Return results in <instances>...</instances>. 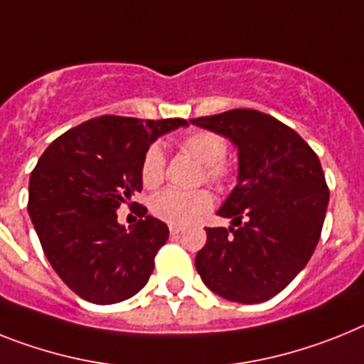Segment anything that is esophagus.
Returning a JSON list of instances; mask_svg holds the SVG:
<instances>
[{
    "label": "esophagus",
    "instance_id": "1",
    "mask_svg": "<svg viewBox=\"0 0 364 364\" xmlns=\"http://www.w3.org/2000/svg\"><path fill=\"white\" fill-rule=\"evenodd\" d=\"M169 232H171V235L180 234V232H182V226H178V225H171V226H169Z\"/></svg>",
    "mask_w": 364,
    "mask_h": 364
}]
</instances>
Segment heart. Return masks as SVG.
Masks as SVG:
<instances>
[{
  "mask_svg": "<svg viewBox=\"0 0 364 364\" xmlns=\"http://www.w3.org/2000/svg\"><path fill=\"white\" fill-rule=\"evenodd\" d=\"M180 149L203 164L200 178L223 188L232 176L230 166L225 161L228 144L223 136L215 134L212 130H195L180 139ZM139 175L145 188H156L161 184L166 175V158L158 145H151L145 151L139 166ZM212 195L206 189L182 191V189L169 188L151 198V210L158 219L171 225H188L206 213L212 208Z\"/></svg>",
  "mask_w": 364,
  "mask_h": 364,
  "instance_id": "1",
  "label": "heart"
}]
</instances>
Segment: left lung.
<instances>
[{
    "mask_svg": "<svg viewBox=\"0 0 364 364\" xmlns=\"http://www.w3.org/2000/svg\"><path fill=\"white\" fill-rule=\"evenodd\" d=\"M191 123L237 147V184L220 206L228 228H206L195 267L208 289L239 304L284 291L321 239L330 189L321 160L276 117L235 108Z\"/></svg>",
    "mask_w": 364,
    "mask_h": 364,
    "instance_id": "left-lung-1",
    "label": "left lung"
}]
</instances>
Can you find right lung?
Wrapping results in <instances>:
<instances>
[{"instance_id":"1","label":"right lung","mask_w":364,"mask_h":364,"mask_svg":"<svg viewBox=\"0 0 364 364\" xmlns=\"http://www.w3.org/2000/svg\"><path fill=\"white\" fill-rule=\"evenodd\" d=\"M186 125L178 117L101 116L58 136L40 156L27 210L46 257L80 298L117 304L149 282L169 228L139 206V220L125 230L116 212L141 191L139 166L152 141Z\"/></svg>"}]
</instances>
